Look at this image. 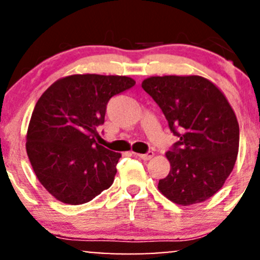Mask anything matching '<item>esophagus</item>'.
<instances>
[{"label":"esophagus","mask_w":260,"mask_h":260,"mask_svg":"<svg viewBox=\"0 0 260 260\" xmlns=\"http://www.w3.org/2000/svg\"><path fill=\"white\" fill-rule=\"evenodd\" d=\"M135 155H136V157L141 158V159H143V160H149V159H152L153 155H154V153L148 152V153H146V154H141V153H135Z\"/></svg>","instance_id":"esophagus-1"}]
</instances>
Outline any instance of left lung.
Wrapping results in <instances>:
<instances>
[{"label": "left lung", "mask_w": 260, "mask_h": 260, "mask_svg": "<svg viewBox=\"0 0 260 260\" xmlns=\"http://www.w3.org/2000/svg\"><path fill=\"white\" fill-rule=\"evenodd\" d=\"M142 88L179 138L166 153L171 171L158 189L180 206L207 201L223 187L236 165L239 124L233 108L202 76H153L142 82Z\"/></svg>", "instance_id": "8db88e82"}]
</instances>
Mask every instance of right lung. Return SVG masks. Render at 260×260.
<instances>
[{"mask_svg": "<svg viewBox=\"0 0 260 260\" xmlns=\"http://www.w3.org/2000/svg\"><path fill=\"white\" fill-rule=\"evenodd\" d=\"M136 84L127 76L71 75L52 83L29 119L26 151L41 184L57 201L83 204L108 189L121 153L95 142L114 94Z\"/></svg>", "mask_w": 260, "mask_h": 260, "instance_id": "right-lung-1", "label": "right lung"}]
</instances>
